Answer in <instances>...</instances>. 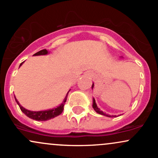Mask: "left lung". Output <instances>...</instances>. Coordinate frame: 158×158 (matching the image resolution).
Returning <instances> with one entry per match:
<instances>
[{"instance_id": "left-lung-1", "label": "left lung", "mask_w": 158, "mask_h": 158, "mask_svg": "<svg viewBox=\"0 0 158 158\" xmlns=\"http://www.w3.org/2000/svg\"><path fill=\"white\" fill-rule=\"evenodd\" d=\"M94 83L93 85H92V89L94 88ZM93 108L94 110H95V111L97 112V113L99 114H102V115H104V116H106V117H116V116H110V115H108V114H106V113H104V112L102 111V110H100L99 108H98L97 106V103H96V101L95 99H94V98L93 99Z\"/></svg>"}]
</instances>
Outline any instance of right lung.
I'll list each match as a JSON object with an SVG mask.
<instances>
[{
    "label": "right lung",
    "instance_id": "right-lung-1",
    "mask_svg": "<svg viewBox=\"0 0 158 158\" xmlns=\"http://www.w3.org/2000/svg\"><path fill=\"white\" fill-rule=\"evenodd\" d=\"M48 54V51L46 50V49H44V50H41L39 51L36 53L34 54L33 56H41V55H47ZM23 63V61L22 63H21L20 66H21L22 64ZM70 90H69L70 91ZM69 91L67 94L66 97H65L64 99L63 100V102L59 106H58L57 108H52V109H50V110H41V111H32V110H27L26 108H23L21 105L19 104V101L16 99V98L15 97L16 102L18 103L20 107V109L21 110V111L23 112V114H26L28 117L31 118L32 119H35V120L37 121H46V120H49V119L54 118V117H57V116L60 115V114L62 113L63 110H64V103L66 102L67 100V98H68V95Z\"/></svg>",
    "mask_w": 158,
    "mask_h": 158
}]
</instances>
